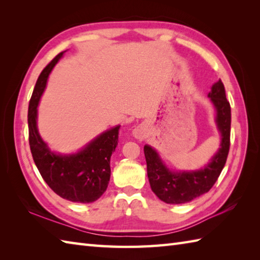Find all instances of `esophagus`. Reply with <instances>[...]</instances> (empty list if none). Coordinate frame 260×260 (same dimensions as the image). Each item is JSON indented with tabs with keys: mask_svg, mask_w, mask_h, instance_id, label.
<instances>
[{
	"mask_svg": "<svg viewBox=\"0 0 260 260\" xmlns=\"http://www.w3.org/2000/svg\"><path fill=\"white\" fill-rule=\"evenodd\" d=\"M134 135L137 139H143V137H144V131H143L142 127H137L134 131Z\"/></svg>",
	"mask_w": 260,
	"mask_h": 260,
	"instance_id": "1",
	"label": "esophagus"
}]
</instances>
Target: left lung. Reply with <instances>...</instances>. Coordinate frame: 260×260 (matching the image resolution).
<instances>
[{
	"mask_svg": "<svg viewBox=\"0 0 260 260\" xmlns=\"http://www.w3.org/2000/svg\"><path fill=\"white\" fill-rule=\"evenodd\" d=\"M209 97L217 109V124L222 136L221 147L206 168L196 172H171L159 159L157 153L151 146H144L147 165V176L151 189L159 200L169 204L190 202L210 191L217 182L227 161L230 148L231 108L225 97L221 79L214 82Z\"/></svg>",
	"mask_w": 260,
	"mask_h": 260,
	"instance_id": "8db88e82",
	"label": "left lung"
}]
</instances>
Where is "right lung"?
<instances>
[{
  "label": "right lung",
  "mask_w": 260,
  "mask_h": 260,
  "mask_svg": "<svg viewBox=\"0 0 260 260\" xmlns=\"http://www.w3.org/2000/svg\"><path fill=\"white\" fill-rule=\"evenodd\" d=\"M57 54L37 80L27 110L29 144L33 161L42 179L66 200L89 203L98 200L106 191L110 179V156L118 144L119 127L105 132L75 155H57L49 151L37 128V107L47 85L48 76L62 57Z\"/></svg>",
  "instance_id": "add662e5"
}]
</instances>
